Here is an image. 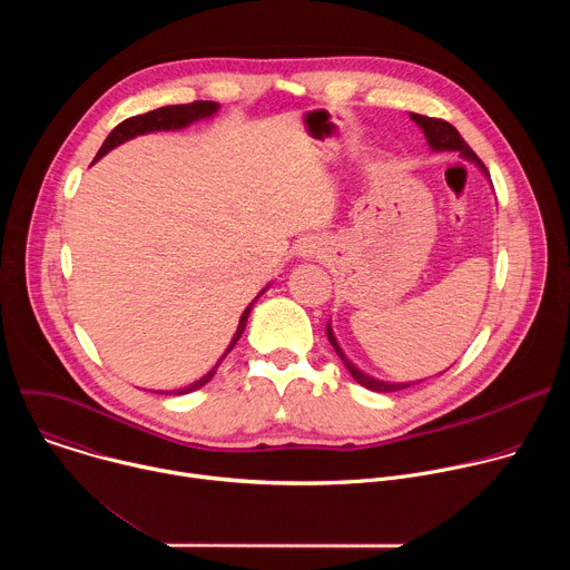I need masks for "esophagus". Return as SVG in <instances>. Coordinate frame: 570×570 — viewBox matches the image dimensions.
I'll return each mask as SVG.
<instances>
[{"label": "esophagus", "mask_w": 570, "mask_h": 570, "mask_svg": "<svg viewBox=\"0 0 570 570\" xmlns=\"http://www.w3.org/2000/svg\"><path fill=\"white\" fill-rule=\"evenodd\" d=\"M322 248H324V243L317 236H304L295 243V255L299 259H313V257H320Z\"/></svg>", "instance_id": "esophagus-1"}]
</instances>
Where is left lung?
<instances>
[{
	"label": "left lung",
	"mask_w": 570,
	"mask_h": 570,
	"mask_svg": "<svg viewBox=\"0 0 570 570\" xmlns=\"http://www.w3.org/2000/svg\"><path fill=\"white\" fill-rule=\"evenodd\" d=\"M411 119L422 128V132H424V137H426V144H429V148H431L433 153L455 150V153H460L462 159L471 161V165L478 167V171H480L487 180H490V171L484 169V165L478 159V155L469 148V144L462 139V135H460L451 124H446V121H442V119L422 117V115H415V112H411ZM490 185H492V180H490ZM324 330H327V338H330L332 347L336 350V354L341 356V361H343V365L347 367V372H350V374L354 376V381L361 383L363 387H367V390H372V392H396V390L415 385L413 381H411V383H392V381H383V379H376V376L367 374V372L361 370L354 361H350V356L343 352V347H341V343H338V338H336V334H334L332 320L327 322V327H324ZM440 374H442V372H440ZM417 383H420V381H417Z\"/></svg>",
	"instance_id": "left-lung-1"
}]
</instances>
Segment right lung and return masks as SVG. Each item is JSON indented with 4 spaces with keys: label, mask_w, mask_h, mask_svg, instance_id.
<instances>
[{
    "label": "right lung",
    "mask_w": 570,
    "mask_h": 570,
    "mask_svg": "<svg viewBox=\"0 0 570 570\" xmlns=\"http://www.w3.org/2000/svg\"><path fill=\"white\" fill-rule=\"evenodd\" d=\"M220 110V106L218 104H214V101H196V104H187V106H165V108H157V110H150V112H146V115H137V117H130V119H126V121H121L117 128H112V132L106 137V141H104V146L99 148V153H97V157H95V161H99L104 155H108L112 148H117V146H121V144H126V141H130V139H135V137H139V135H148V132H159V130H183V128H189L191 124H198V121H205V119H212L216 112ZM92 161V165H95ZM271 288V284H266L259 293H257V297L246 306V311L240 313V317H238V324H236V332H234V336H232V341H229V345L225 347V352L218 356V361L203 374V376H198L196 381H191V383H187L185 387H178V390H171L174 394H187V392H194V390H198V387H203L205 383H209L212 381V376L216 374V370H218V365L223 363V358L234 350V345H236V341L240 338V334L246 332V324H248V317H250V311H253V306H255V302L266 293ZM169 392V394H171Z\"/></svg>",
    "instance_id": "right-lung-1"
}]
</instances>
